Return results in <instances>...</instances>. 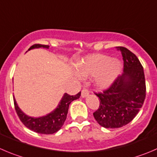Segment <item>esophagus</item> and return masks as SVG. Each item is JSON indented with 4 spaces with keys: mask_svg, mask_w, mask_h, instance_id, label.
I'll return each mask as SVG.
<instances>
[{
    "mask_svg": "<svg viewBox=\"0 0 157 157\" xmlns=\"http://www.w3.org/2000/svg\"><path fill=\"white\" fill-rule=\"evenodd\" d=\"M89 95V91H88V90L86 89H83L81 91V97H83V98H85V97H86L87 96Z\"/></svg>",
    "mask_w": 157,
    "mask_h": 157,
    "instance_id": "34e87169",
    "label": "esophagus"
}]
</instances>
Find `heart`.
<instances>
[{"mask_svg":"<svg viewBox=\"0 0 157 157\" xmlns=\"http://www.w3.org/2000/svg\"><path fill=\"white\" fill-rule=\"evenodd\" d=\"M121 61L103 54H92L77 64V73L82 77L94 76L97 87L106 89L112 84L121 71Z\"/></svg>","mask_w":157,"mask_h":157,"instance_id":"b5f03b06","label":"heart"}]
</instances>
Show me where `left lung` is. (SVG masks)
I'll use <instances>...</instances> for the list:
<instances>
[{"instance_id":"obj_1","label":"left lung","mask_w":157,"mask_h":157,"mask_svg":"<svg viewBox=\"0 0 157 157\" xmlns=\"http://www.w3.org/2000/svg\"><path fill=\"white\" fill-rule=\"evenodd\" d=\"M124 60V73L109 89L96 94L100 106L94 113L96 121L105 128L127 125L139 113L146 97L144 68L134 54L124 47H117Z\"/></svg>"}]
</instances>
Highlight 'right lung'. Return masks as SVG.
<instances>
[{
	"mask_svg": "<svg viewBox=\"0 0 157 157\" xmlns=\"http://www.w3.org/2000/svg\"><path fill=\"white\" fill-rule=\"evenodd\" d=\"M40 48L48 49L49 46L34 44L30 47L28 51ZM80 94H81V92L78 93L75 96H71L65 93L56 109H54L50 113L47 114L46 116L40 117H29L20 109L15 98H13V102H14V107L21 121L26 127L30 129L32 131L41 133V134H53L58 131L63 125L67 119L70 103L73 100L80 98Z\"/></svg>",
	"mask_w": 157,
	"mask_h": 157,
	"instance_id": "obj_1",
	"label": "right lung"
}]
</instances>
